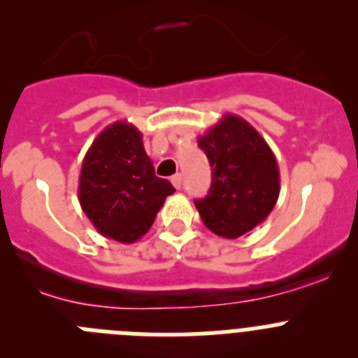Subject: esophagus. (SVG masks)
Listing matches in <instances>:
<instances>
[{
    "instance_id": "obj_1",
    "label": "esophagus",
    "mask_w": 358,
    "mask_h": 358,
    "mask_svg": "<svg viewBox=\"0 0 358 358\" xmlns=\"http://www.w3.org/2000/svg\"><path fill=\"white\" fill-rule=\"evenodd\" d=\"M170 181H172V185H173V188H181V185H182V177H181V173H176V176L172 177V179H170Z\"/></svg>"
}]
</instances>
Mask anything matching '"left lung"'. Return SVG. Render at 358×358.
I'll return each mask as SVG.
<instances>
[{"label":"left lung","mask_w":358,"mask_h":358,"mask_svg":"<svg viewBox=\"0 0 358 358\" xmlns=\"http://www.w3.org/2000/svg\"><path fill=\"white\" fill-rule=\"evenodd\" d=\"M211 169V188L195 201L202 222L222 238H238L276 206L280 170L260 132L236 115H224L197 138Z\"/></svg>","instance_id":"8db88e82"}]
</instances>
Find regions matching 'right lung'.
<instances>
[{"instance_id":"add662e5","label":"right lung","mask_w":358,"mask_h":358,"mask_svg":"<svg viewBox=\"0 0 358 358\" xmlns=\"http://www.w3.org/2000/svg\"><path fill=\"white\" fill-rule=\"evenodd\" d=\"M173 192L170 181L156 176L143 136L132 123H110L85 152L78 201L106 238L122 243L140 240Z\"/></svg>"}]
</instances>
